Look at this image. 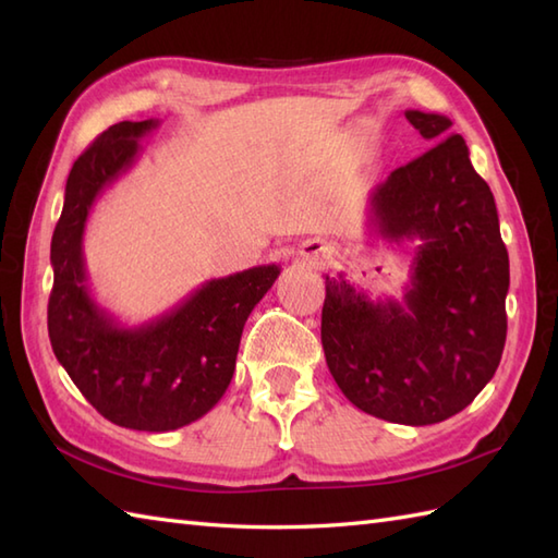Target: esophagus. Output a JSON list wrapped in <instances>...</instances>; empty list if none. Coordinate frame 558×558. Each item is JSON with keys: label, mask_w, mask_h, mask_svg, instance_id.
I'll use <instances>...</instances> for the list:
<instances>
[{"label": "esophagus", "mask_w": 558, "mask_h": 558, "mask_svg": "<svg viewBox=\"0 0 558 558\" xmlns=\"http://www.w3.org/2000/svg\"><path fill=\"white\" fill-rule=\"evenodd\" d=\"M310 256H312V264L314 266H324L326 260L330 258V246L328 244H316L314 252Z\"/></svg>", "instance_id": "1"}]
</instances>
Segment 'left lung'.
Listing matches in <instances>:
<instances>
[{
	"instance_id": "left-lung-1",
	"label": "left lung",
	"mask_w": 558,
	"mask_h": 558,
	"mask_svg": "<svg viewBox=\"0 0 558 558\" xmlns=\"http://www.w3.org/2000/svg\"><path fill=\"white\" fill-rule=\"evenodd\" d=\"M436 141L388 174L369 225L388 242H417L402 302H372L326 276L322 342L338 388L378 420L424 426L465 410L492 381L506 342L508 252L494 194L444 114L408 110Z\"/></svg>"
}]
</instances>
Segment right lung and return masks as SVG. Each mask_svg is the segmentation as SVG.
I'll return each instance as SVG.
<instances>
[{"label":"right lung","mask_w":558,"mask_h":558,"mask_svg":"<svg viewBox=\"0 0 558 558\" xmlns=\"http://www.w3.org/2000/svg\"><path fill=\"white\" fill-rule=\"evenodd\" d=\"M156 120L120 122L81 153L69 172L52 234L54 286L47 330L54 357L105 420L136 432H172L204 417L228 390L248 314L280 276L276 264L208 280L141 326H122L93 300L83 232L105 186L132 168Z\"/></svg>","instance_id":"1"}]
</instances>
